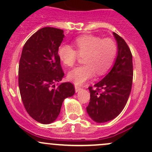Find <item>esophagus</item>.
<instances>
[{"label":"esophagus","mask_w":152,"mask_h":152,"mask_svg":"<svg viewBox=\"0 0 152 152\" xmlns=\"http://www.w3.org/2000/svg\"><path fill=\"white\" fill-rule=\"evenodd\" d=\"M81 89V87H79V86H75V91H76V92H78L79 91H80Z\"/></svg>","instance_id":"esophagus-1"}]
</instances>
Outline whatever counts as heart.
<instances>
[{
	"mask_svg": "<svg viewBox=\"0 0 152 152\" xmlns=\"http://www.w3.org/2000/svg\"><path fill=\"white\" fill-rule=\"evenodd\" d=\"M75 50L68 44H63L57 49V55L66 66L75 65L79 55L83 57L84 65L71 70L68 79L75 84H82L96 73L105 74L114 64L117 55L116 43L111 38H101L92 35H85L74 40Z\"/></svg>",
	"mask_w": 152,
	"mask_h": 152,
	"instance_id": "b5f03b06",
	"label": "heart"
}]
</instances>
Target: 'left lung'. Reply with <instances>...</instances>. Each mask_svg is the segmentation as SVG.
I'll return each mask as SVG.
<instances>
[{"mask_svg":"<svg viewBox=\"0 0 152 152\" xmlns=\"http://www.w3.org/2000/svg\"><path fill=\"white\" fill-rule=\"evenodd\" d=\"M118 54L111 71L98 83L89 87L90 100L87 111L91 119L103 123L116 118L124 109L132 89L133 66L131 51L122 37L113 33Z\"/></svg>","mask_w":152,"mask_h":152,"instance_id":"left-lung-1","label":"left lung"}]
</instances>
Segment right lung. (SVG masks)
Listing matches in <instances>:
<instances>
[{
	"mask_svg": "<svg viewBox=\"0 0 152 152\" xmlns=\"http://www.w3.org/2000/svg\"><path fill=\"white\" fill-rule=\"evenodd\" d=\"M63 30L46 27L38 30L24 45L19 65V88L28 114L41 124L53 122L60 114L63 100L74 95L70 82L55 87L64 72L57 49Z\"/></svg>",
	"mask_w": 152,
	"mask_h": 152,
	"instance_id": "right-lung-1",
	"label": "right lung"
}]
</instances>
